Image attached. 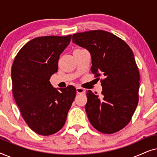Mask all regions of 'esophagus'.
Wrapping results in <instances>:
<instances>
[{"mask_svg":"<svg viewBox=\"0 0 157 157\" xmlns=\"http://www.w3.org/2000/svg\"><path fill=\"white\" fill-rule=\"evenodd\" d=\"M76 93L77 94H85V89H83L81 87H77L76 88Z\"/></svg>","mask_w":157,"mask_h":157,"instance_id":"1","label":"esophagus"}]
</instances>
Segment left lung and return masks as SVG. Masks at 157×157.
I'll return each instance as SVG.
<instances>
[{"label":"left lung","mask_w":157,"mask_h":157,"mask_svg":"<svg viewBox=\"0 0 157 157\" xmlns=\"http://www.w3.org/2000/svg\"><path fill=\"white\" fill-rule=\"evenodd\" d=\"M72 41L91 54L92 73L103 76L101 96L86 92V112L98 132L113 134L130 121L139 101V69L130 47L109 32L75 33Z\"/></svg>","instance_id":"left-lung-1"}]
</instances>
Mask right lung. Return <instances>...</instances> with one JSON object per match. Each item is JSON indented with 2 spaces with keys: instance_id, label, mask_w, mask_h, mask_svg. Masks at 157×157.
Returning <instances> with one entry per match:
<instances>
[{
  "instance_id": "obj_1",
  "label": "right lung",
  "mask_w": 157,
  "mask_h": 157,
  "mask_svg": "<svg viewBox=\"0 0 157 157\" xmlns=\"http://www.w3.org/2000/svg\"><path fill=\"white\" fill-rule=\"evenodd\" d=\"M71 35L33 38L19 51L11 69L13 94L21 115L33 132L48 136L59 132L76 96L72 86L53 88L51 76L58 71L60 55Z\"/></svg>"
}]
</instances>
